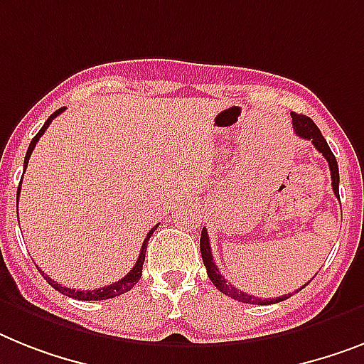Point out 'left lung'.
<instances>
[{
	"label": "left lung",
	"mask_w": 364,
	"mask_h": 364,
	"mask_svg": "<svg viewBox=\"0 0 364 364\" xmlns=\"http://www.w3.org/2000/svg\"><path fill=\"white\" fill-rule=\"evenodd\" d=\"M292 126H294V132H296V135H299L301 139L311 141L312 145L316 146L318 152H322V156L327 160V164H329V171H331L333 193L338 197L337 158H335V154H333L331 149H329V145H327V141L323 139V135H322V132H320V128H318V126L312 122L311 117L297 115V113H292ZM338 200H341V197H338ZM200 255H203V262H204V266H206V273H208L210 281L215 284V288H218V290H221V292L227 294V296L232 297V299H236V301L253 303V305H273V303L284 301V299H288L290 296H294V294H288V296L275 297V299H273V297H268V299L264 297L262 299V297H255L247 292H242V290H238V288H234V284L227 283V279L221 275V272H219V268L215 266V262H214L212 249H210L208 230L206 229H203V232H200ZM303 288H305V284H303L299 290H303ZM299 290H296V292H299Z\"/></svg>",
	"instance_id": "obj_1"
}]
</instances>
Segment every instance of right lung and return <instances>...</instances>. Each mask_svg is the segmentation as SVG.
<instances>
[{
  "instance_id": "add662e5",
  "label": "right lung",
  "mask_w": 364,
  "mask_h": 364,
  "mask_svg": "<svg viewBox=\"0 0 364 364\" xmlns=\"http://www.w3.org/2000/svg\"><path fill=\"white\" fill-rule=\"evenodd\" d=\"M63 111H65V107H61V109H57L55 113H52L50 115V119H48L46 122H44V126H42L41 130H38V134L35 135L31 139V143H29V149H27V154H26V160H23V167H27V161H29V158H31V152L33 149L37 146L38 139H41V135L46 132V128L50 124H52V121L55 119L57 115H61ZM16 197H20V186H18V193ZM158 227V225H156ZM154 229H150L149 234H146L145 242H143V245H141V251H139V258H137V262L134 264V268L130 269V272L126 273L124 277L119 279V281H115L113 284H107V287H102V288H96V290H74V288H67L63 287V284H59L57 281H53V279H50L46 275V273L42 272V269H38V272L42 273V277L46 279L48 284H52L53 288H55L57 292L65 294V296L68 297H74V299H80V301H100V299H109V297H115V296H121V294L128 292V290H132V288L135 287V283L141 279V273H143V262H145V253H146V243H149L150 236L154 234Z\"/></svg>"
}]
</instances>
